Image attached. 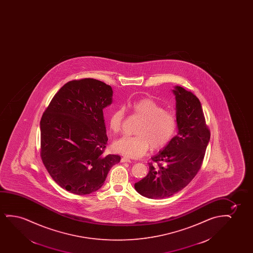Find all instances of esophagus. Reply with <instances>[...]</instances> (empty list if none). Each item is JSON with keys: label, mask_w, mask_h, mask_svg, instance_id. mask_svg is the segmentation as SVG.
<instances>
[{"label": "esophagus", "mask_w": 253, "mask_h": 253, "mask_svg": "<svg viewBox=\"0 0 253 253\" xmlns=\"http://www.w3.org/2000/svg\"><path fill=\"white\" fill-rule=\"evenodd\" d=\"M122 163H131V159L127 156H124L121 159Z\"/></svg>", "instance_id": "34e87169"}]
</instances>
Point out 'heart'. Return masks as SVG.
Here are the masks:
<instances>
[{
    "instance_id": "obj_1",
    "label": "heart",
    "mask_w": 253,
    "mask_h": 253,
    "mask_svg": "<svg viewBox=\"0 0 253 253\" xmlns=\"http://www.w3.org/2000/svg\"><path fill=\"white\" fill-rule=\"evenodd\" d=\"M132 111L142 119L135 136L125 135L114 142V149L122 155L140 158L149 149H161L169 144L176 130L175 116L165 111L162 104L151 97H143L132 103ZM125 111L123 107L115 110L109 118V127L114 133L122 130Z\"/></svg>"
}]
</instances>
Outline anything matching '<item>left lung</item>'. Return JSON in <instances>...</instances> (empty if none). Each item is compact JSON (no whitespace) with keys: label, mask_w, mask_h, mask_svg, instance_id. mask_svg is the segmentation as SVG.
Segmentation results:
<instances>
[{"label":"left lung","mask_w":253,"mask_h":253,"mask_svg":"<svg viewBox=\"0 0 253 253\" xmlns=\"http://www.w3.org/2000/svg\"><path fill=\"white\" fill-rule=\"evenodd\" d=\"M173 92L178 133L151 157L149 173L135 183V190L149 199L169 197L187 186L201 169L210 141L199 98L178 85Z\"/></svg>","instance_id":"obj_1"}]
</instances>
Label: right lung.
<instances>
[{"label":"right lung","mask_w":253,"mask_h":253,"mask_svg":"<svg viewBox=\"0 0 253 253\" xmlns=\"http://www.w3.org/2000/svg\"><path fill=\"white\" fill-rule=\"evenodd\" d=\"M110 85L73 80L52 97L41 120V156L56 183L84 195L98 190L121 157L104 155L108 137L103 110L112 104Z\"/></svg>","instance_id":"1"}]
</instances>
